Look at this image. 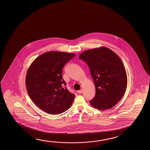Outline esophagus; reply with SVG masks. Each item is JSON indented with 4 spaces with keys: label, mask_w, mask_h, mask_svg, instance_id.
Instances as JSON below:
<instances>
[{
    "label": "esophagus",
    "mask_w": 150,
    "mask_h": 150,
    "mask_svg": "<svg viewBox=\"0 0 150 150\" xmlns=\"http://www.w3.org/2000/svg\"><path fill=\"white\" fill-rule=\"evenodd\" d=\"M82 92H83V90H82V89H81V90H79V91H77V93H82Z\"/></svg>",
    "instance_id": "obj_1"
}]
</instances>
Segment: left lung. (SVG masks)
Here are the masks:
<instances>
[{
    "label": "left lung",
    "mask_w": 150,
    "mask_h": 150,
    "mask_svg": "<svg viewBox=\"0 0 150 150\" xmlns=\"http://www.w3.org/2000/svg\"><path fill=\"white\" fill-rule=\"evenodd\" d=\"M88 65L96 89L90 101L92 107L103 110L120 100L127 86V75L122 60L106 47L87 50L79 56Z\"/></svg>",
    "instance_id": "left-lung-1"
}]
</instances>
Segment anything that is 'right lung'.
Masks as SVG:
<instances>
[{
	"mask_svg": "<svg viewBox=\"0 0 150 150\" xmlns=\"http://www.w3.org/2000/svg\"><path fill=\"white\" fill-rule=\"evenodd\" d=\"M75 53L47 52L30 65L25 77L28 93L33 102L45 112L52 115L68 110L75 95L67 89L62 77V69Z\"/></svg>",
	"mask_w": 150,
	"mask_h": 150,
	"instance_id": "add662e5",
	"label": "right lung"
}]
</instances>
